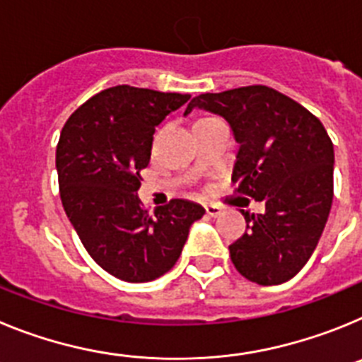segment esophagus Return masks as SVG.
I'll use <instances>...</instances> for the list:
<instances>
[{
	"label": "esophagus",
	"instance_id": "1",
	"mask_svg": "<svg viewBox=\"0 0 362 362\" xmlns=\"http://www.w3.org/2000/svg\"><path fill=\"white\" fill-rule=\"evenodd\" d=\"M223 212H225V210L221 209V206H217V204H206V214H209L210 217H219Z\"/></svg>",
	"mask_w": 362,
	"mask_h": 362
}]
</instances>
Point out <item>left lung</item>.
Returning <instances> with one entry per match:
<instances>
[{
	"mask_svg": "<svg viewBox=\"0 0 362 362\" xmlns=\"http://www.w3.org/2000/svg\"><path fill=\"white\" fill-rule=\"evenodd\" d=\"M203 108L225 117L239 143L232 183L263 201V214L241 210L246 232L228 246L233 267L272 286L305 267L325 230L334 199V145L321 121L270 86L201 94L185 114Z\"/></svg>",
	"mask_w": 362,
	"mask_h": 362,
	"instance_id": "1",
	"label": "left lung"
}]
</instances>
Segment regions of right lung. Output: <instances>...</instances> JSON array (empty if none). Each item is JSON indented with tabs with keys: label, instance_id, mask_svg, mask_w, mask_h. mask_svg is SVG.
I'll return each instance as SVG.
<instances>
[{
	"label": "right lung",
	"instance_id": "right-lung-1",
	"mask_svg": "<svg viewBox=\"0 0 362 362\" xmlns=\"http://www.w3.org/2000/svg\"><path fill=\"white\" fill-rule=\"evenodd\" d=\"M190 95L117 85L66 119L56 148L59 196L83 246L110 276L146 283L170 270L204 209L187 199L143 209L137 190L156 127Z\"/></svg>",
	"mask_w": 362,
	"mask_h": 362
}]
</instances>
